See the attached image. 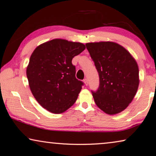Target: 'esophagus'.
I'll list each match as a JSON object with an SVG mask.
<instances>
[{
    "label": "esophagus",
    "mask_w": 156,
    "mask_h": 156,
    "mask_svg": "<svg viewBox=\"0 0 156 156\" xmlns=\"http://www.w3.org/2000/svg\"><path fill=\"white\" fill-rule=\"evenodd\" d=\"M84 84L86 85V86H87L88 85V80L87 78H85L84 80Z\"/></svg>",
    "instance_id": "esophagus-1"
}]
</instances>
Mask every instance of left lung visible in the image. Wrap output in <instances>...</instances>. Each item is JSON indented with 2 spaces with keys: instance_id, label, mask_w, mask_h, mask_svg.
<instances>
[{
  "instance_id": "obj_1",
  "label": "left lung",
  "mask_w": 156,
  "mask_h": 156,
  "mask_svg": "<svg viewBox=\"0 0 156 156\" xmlns=\"http://www.w3.org/2000/svg\"><path fill=\"white\" fill-rule=\"evenodd\" d=\"M100 78L92 92L97 107L108 115L124 111L137 93L140 76L137 63L127 49L112 41L86 44Z\"/></svg>"
}]
</instances>
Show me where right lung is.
I'll list each match as a JSON object with an SVG mask.
<instances>
[{
  "mask_svg": "<svg viewBox=\"0 0 156 156\" xmlns=\"http://www.w3.org/2000/svg\"><path fill=\"white\" fill-rule=\"evenodd\" d=\"M85 48L80 42L54 39L33 51L26 73L32 94L43 108L59 114L74 104L83 82L76 79L72 60Z\"/></svg>",
  "mask_w": 156,
  "mask_h": 156,
  "instance_id": "right-lung-1",
  "label": "right lung"
}]
</instances>
